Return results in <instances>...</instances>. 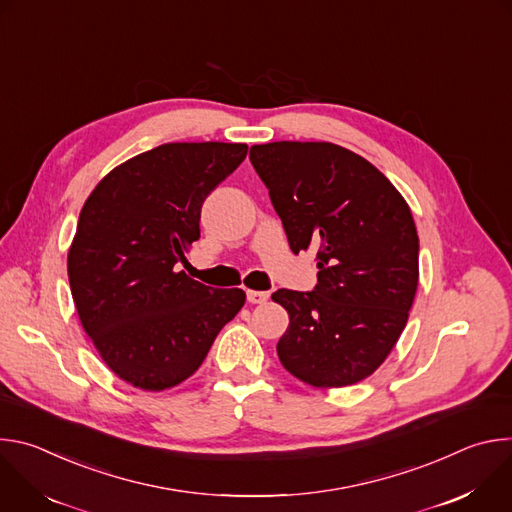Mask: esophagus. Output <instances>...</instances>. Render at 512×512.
I'll return each mask as SVG.
<instances>
[{"instance_id":"34e87169","label":"esophagus","mask_w":512,"mask_h":512,"mask_svg":"<svg viewBox=\"0 0 512 512\" xmlns=\"http://www.w3.org/2000/svg\"><path fill=\"white\" fill-rule=\"evenodd\" d=\"M267 300H269V291L247 289V302H249V304H265Z\"/></svg>"}]
</instances>
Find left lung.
<instances>
[{
	"label": "left lung",
	"instance_id": "1",
	"mask_svg": "<svg viewBox=\"0 0 512 512\" xmlns=\"http://www.w3.org/2000/svg\"><path fill=\"white\" fill-rule=\"evenodd\" d=\"M249 160L291 251L318 249L316 287L271 296L289 314L281 364L312 387L367 379L399 340L417 291L419 239L407 202L373 164L328 141L253 145Z\"/></svg>",
	"mask_w": 512,
	"mask_h": 512
}]
</instances>
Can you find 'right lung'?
<instances>
[{
    "label": "right lung",
    "instance_id": "right-lung-1",
    "mask_svg": "<svg viewBox=\"0 0 512 512\" xmlns=\"http://www.w3.org/2000/svg\"><path fill=\"white\" fill-rule=\"evenodd\" d=\"M247 143H164L109 172L87 198L68 251L81 324L107 367L145 391L198 371L216 334L245 304L176 273L200 239L206 196L247 156Z\"/></svg>",
    "mask_w": 512,
    "mask_h": 512
}]
</instances>
